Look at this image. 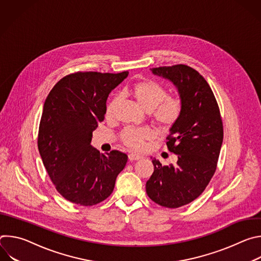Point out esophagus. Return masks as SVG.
Segmentation results:
<instances>
[{"mask_svg":"<svg viewBox=\"0 0 261 261\" xmlns=\"http://www.w3.org/2000/svg\"><path fill=\"white\" fill-rule=\"evenodd\" d=\"M142 157L141 156H139V155H136V154H130L129 156H128V159H129V161H136V160H139V159H141Z\"/></svg>","mask_w":261,"mask_h":261,"instance_id":"1","label":"esophagus"}]
</instances>
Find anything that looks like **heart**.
<instances>
[{"label":"heart","mask_w":261,"mask_h":261,"mask_svg":"<svg viewBox=\"0 0 261 261\" xmlns=\"http://www.w3.org/2000/svg\"><path fill=\"white\" fill-rule=\"evenodd\" d=\"M129 94L146 111H150L153 120L162 130H169L179 119L181 115V101L176 97L167 96L166 89L160 84L145 80L135 83L130 89ZM121 102L119 95L111 98L105 107L107 119L113 118ZM157 135L155 129L151 127L125 128L120 138L122 143L133 151H141L145 143L154 139Z\"/></svg>","instance_id":"1"}]
</instances>
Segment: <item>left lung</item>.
<instances>
[{
  "label": "left lung",
  "mask_w": 261,
  "mask_h": 261,
  "mask_svg": "<svg viewBox=\"0 0 261 261\" xmlns=\"http://www.w3.org/2000/svg\"><path fill=\"white\" fill-rule=\"evenodd\" d=\"M152 73L171 82L181 101V115L169 129L168 150L176 164L163 166L153 159L154 172L146 181L154 202L176 208L196 199L213 177L223 141V124L214 93L206 81L186 65L152 68Z\"/></svg>",
  "instance_id": "1"
}]
</instances>
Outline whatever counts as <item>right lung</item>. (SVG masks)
I'll return each mask as SVG.
<instances>
[{"mask_svg": "<svg viewBox=\"0 0 261 261\" xmlns=\"http://www.w3.org/2000/svg\"><path fill=\"white\" fill-rule=\"evenodd\" d=\"M129 72H76L63 77L43 106L38 150L58 192L67 200L94 205L114 191L128 156L100 154L91 145L93 131L104 120L109 93Z\"/></svg>", "mask_w": 261, "mask_h": 261, "instance_id": "obj_1", "label": "right lung"}]
</instances>
